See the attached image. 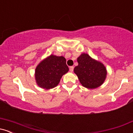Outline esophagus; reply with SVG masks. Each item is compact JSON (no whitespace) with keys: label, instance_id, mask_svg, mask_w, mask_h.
<instances>
[{"label":"esophagus","instance_id":"obj_1","mask_svg":"<svg viewBox=\"0 0 133 133\" xmlns=\"http://www.w3.org/2000/svg\"><path fill=\"white\" fill-rule=\"evenodd\" d=\"M74 66H71L70 67V68H69V70H70V71L71 72H72L73 71H74Z\"/></svg>","mask_w":133,"mask_h":133}]
</instances>
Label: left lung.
Here are the masks:
<instances>
[{"label":"left lung","instance_id":"1","mask_svg":"<svg viewBox=\"0 0 133 133\" xmlns=\"http://www.w3.org/2000/svg\"><path fill=\"white\" fill-rule=\"evenodd\" d=\"M78 65L74 71L81 84L88 89L100 86L106 77V69L100 62L91 58L88 54H82L77 58Z\"/></svg>","mask_w":133,"mask_h":133}]
</instances>
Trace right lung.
I'll use <instances>...</instances> for the list:
<instances>
[{
  "mask_svg": "<svg viewBox=\"0 0 133 133\" xmlns=\"http://www.w3.org/2000/svg\"><path fill=\"white\" fill-rule=\"evenodd\" d=\"M68 71L64 57L51 55L36 68L35 75L36 82L41 88L51 89L57 86L62 76Z\"/></svg>",
  "mask_w": 133,
  "mask_h": 133,
  "instance_id": "obj_1",
  "label": "right lung"
}]
</instances>
